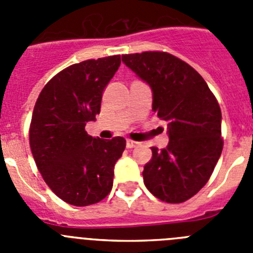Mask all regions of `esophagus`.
<instances>
[{
    "label": "esophagus",
    "instance_id": "1",
    "mask_svg": "<svg viewBox=\"0 0 253 253\" xmlns=\"http://www.w3.org/2000/svg\"><path fill=\"white\" fill-rule=\"evenodd\" d=\"M139 144H140V143L134 142V140H130V139H126V148H129V149L135 148V147H138Z\"/></svg>",
    "mask_w": 253,
    "mask_h": 253
}]
</instances>
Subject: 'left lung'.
Here are the masks:
<instances>
[{
    "label": "left lung",
    "mask_w": 253,
    "mask_h": 253,
    "mask_svg": "<svg viewBox=\"0 0 253 253\" xmlns=\"http://www.w3.org/2000/svg\"><path fill=\"white\" fill-rule=\"evenodd\" d=\"M152 90V110L167 123L169 144L152 147L144 166L147 189L162 202H186L208 182L223 149L222 113L204 78L165 51L122 55Z\"/></svg>",
    "instance_id": "8db88e82"
}]
</instances>
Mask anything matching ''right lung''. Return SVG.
<instances>
[{
  "mask_svg": "<svg viewBox=\"0 0 253 253\" xmlns=\"http://www.w3.org/2000/svg\"><path fill=\"white\" fill-rule=\"evenodd\" d=\"M120 55L84 60L44 86L33 111L30 148L38 169L63 202L86 207L111 191L125 139L91 137L87 122L100 114L102 91L119 69Z\"/></svg>",
  "mask_w": 253,
  "mask_h": 253,
  "instance_id": "1",
  "label": "right lung"
}]
</instances>
